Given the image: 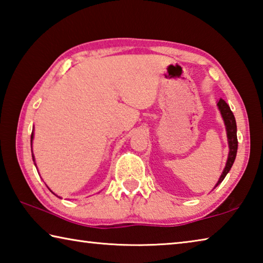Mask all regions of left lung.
I'll return each mask as SVG.
<instances>
[{
	"label": "left lung",
	"mask_w": 263,
	"mask_h": 263,
	"mask_svg": "<svg viewBox=\"0 0 263 263\" xmlns=\"http://www.w3.org/2000/svg\"><path fill=\"white\" fill-rule=\"evenodd\" d=\"M218 105V109H219L220 114H221V117L224 119V123H225V126H226V132H228V140H229V148H230V152H229V158H228V161H226V166L224 168V171H222V174L220 175L219 180H218L217 184L215 185V188L218 185L220 184L222 180L225 179V176L228 175V173L230 172L231 167H232V164L235 160V157H237V151H238V138H237V123H235V118H234V115L232 111H231L229 104L226 103V102L220 99L219 102L217 103Z\"/></svg>",
	"instance_id": "8db88e82"
}]
</instances>
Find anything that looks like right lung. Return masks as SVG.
<instances>
[{"label":"right lung","mask_w":263,"mask_h":263,"mask_svg":"<svg viewBox=\"0 0 263 263\" xmlns=\"http://www.w3.org/2000/svg\"><path fill=\"white\" fill-rule=\"evenodd\" d=\"M32 139H33V132H32V135H31V144H32ZM32 159H33V155H32Z\"/></svg>","instance_id":"obj_1"}]
</instances>
